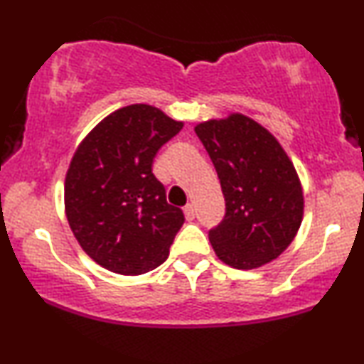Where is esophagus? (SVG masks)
<instances>
[{"label": "esophagus", "mask_w": 364, "mask_h": 364, "mask_svg": "<svg viewBox=\"0 0 364 364\" xmlns=\"http://www.w3.org/2000/svg\"><path fill=\"white\" fill-rule=\"evenodd\" d=\"M185 215H186L188 220H193L195 215H196V208H195L193 203H188L186 205V207H185Z\"/></svg>", "instance_id": "esophagus-1"}]
</instances>
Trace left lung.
Here are the masks:
<instances>
[{"mask_svg":"<svg viewBox=\"0 0 364 364\" xmlns=\"http://www.w3.org/2000/svg\"><path fill=\"white\" fill-rule=\"evenodd\" d=\"M195 132L225 198L224 220L208 232L218 259L237 269L277 259L304 217V191L290 157L273 134L240 113L201 122Z\"/></svg>","mask_w":364,"mask_h":364,"instance_id":"left-lung-1","label":"left lung"}]
</instances>
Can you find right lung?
Segmentation results:
<instances>
[{
  "label": "right lung",
  "instance_id": "add662e5",
  "mask_svg": "<svg viewBox=\"0 0 364 364\" xmlns=\"http://www.w3.org/2000/svg\"><path fill=\"white\" fill-rule=\"evenodd\" d=\"M183 129L151 105L103 118L74 152L64 185L65 217L91 259L118 274H142L168 259L185 215L152 174L161 147Z\"/></svg>",
  "mask_w": 364,
  "mask_h": 364
}]
</instances>
